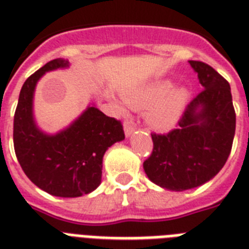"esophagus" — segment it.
Wrapping results in <instances>:
<instances>
[{"instance_id": "1", "label": "esophagus", "mask_w": 249, "mask_h": 249, "mask_svg": "<svg viewBox=\"0 0 249 249\" xmlns=\"http://www.w3.org/2000/svg\"><path fill=\"white\" fill-rule=\"evenodd\" d=\"M123 127H124V133H126V136H131L133 133V131H135V126H133L132 122H128V121H126L124 122V124H123Z\"/></svg>"}]
</instances>
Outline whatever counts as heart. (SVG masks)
Masks as SVG:
<instances>
[{
	"mask_svg": "<svg viewBox=\"0 0 249 249\" xmlns=\"http://www.w3.org/2000/svg\"><path fill=\"white\" fill-rule=\"evenodd\" d=\"M170 86L172 83L169 81L155 84L141 91L131 92L126 95L124 100L127 106L133 109L150 108L146 114L147 123L157 131H168L178 122L188 98L187 90L183 88H177L163 98Z\"/></svg>",
	"mask_w": 249,
	"mask_h": 249,
	"instance_id": "1",
	"label": "heart"
}]
</instances>
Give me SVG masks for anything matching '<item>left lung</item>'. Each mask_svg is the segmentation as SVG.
Masks as SVG:
<instances>
[{"label": "left lung", "instance_id": "8db88e82", "mask_svg": "<svg viewBox=\"0 0 249 249\" xmlns=\"http://www.w3.org/2000/svg\"><path fill=\"white\" fill-rule=\"evenodd\" d=\"M190 65L203 89L187 106L178 128L151 133L153 153L143 161L149 179L170 191L191 190L213 179L227 163L235 133L229 83L207 63Z\"/></svg>", "mask_w": 249, "mask_h": 249}]
</instances>
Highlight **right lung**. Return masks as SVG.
<instances>
[{"label":"right lung","instance_id":"1","mask_svg":"<svg viewBox=\"0 0 249 249\" xmlns=\"http://www.w3.org/2000/svg\"><path fill=\"white\" fill-rule=\"evenodd\" d=\"M65 67L67 59L55 58L26 79L14 117V147L24 173L36 187L52 196L80 197L99 186L103 157L113 143L124 140V132L120 121L95 107H88L55 135L38 128L33 117L36 83L48 71Z\"/></svg>","mask_w":249,"mask_h":249}]
</instances>
